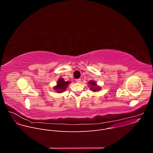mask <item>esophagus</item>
<instances>
[{
  "instance_id": "1",
  "label": "esophagus",
  "mask_w": 153,
  "mask_h": 153,
  "mask_svg": "<svg viewBox=\"0 0 153 153\" xmlns=\"http://www.w3.org/2000/svg\"><path fill=\"white\" fill-rule=\"evenodd\" d=\"M80 79H77L76 80V82H77V83H79V82H80Z\"/></svg>"
}]
</instances>
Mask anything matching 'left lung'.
<instances>
[{
    "instance_id": "8db88e82",
    "label": "left lung",
    "mask_w": 153,
    "mask_h": 153,
    "mask_svg": "<svg viewBox=\"0 0 153 153\" xmlns=\"http://www.w3.org/2000/svg\"><path fill=\"white\" fill-rule=\"evenodd\" d=\"M90 84V86H91V88L90 89L91 90H93V91H99L100 90V87L97 86V85H96V83L94 81H90L88 82V84Z\"/></svg>"
}]
</instances>
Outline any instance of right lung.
<instances>
[{
  "label": "right lung",
  "mask_w": 153,
  "mask_h": 153,
  "mask_svg": "<svg viewBox=\"0 0 153 153\" xmlns=\"http://www.w3.org/2000/svg\"><path fill=\"white\" fill-rule=\"evenodd\" d=\"M70 82H65L62 78L59 79L57 83V86L54 87V89L56 90L57 93H62L64 91L66 90L67 88V85L69 84Z\"/></svg>",
  "instance_id": "1"
}]
</instances>
